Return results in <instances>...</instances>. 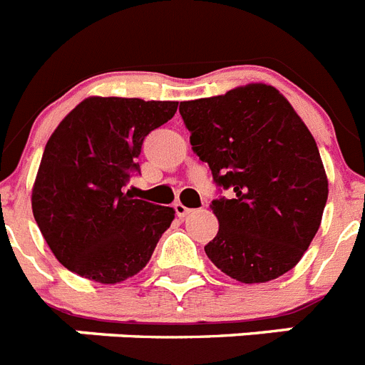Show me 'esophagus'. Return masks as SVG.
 Instances as JSON below:
<instances>
[{
  "instance_id": "esophagus-1",
  "label": "esophagus",
  "mask_w": 365,
  "mask_h": 365,
  "mask_svg": "<svg viewBox=\"0 0 365 365\" xmlns=\"http://www.w3.org/2000/svg\"><path fill=\"white\" fill-rule=\"evenodd\" d=\"M174 210H176V215L178 217H185V215H189V213H191V207H187L185 206V204H182V202H176V204H174Z\"/></svg>"
}]
</instances>
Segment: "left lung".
<instances>
[{
    "label": "left lung",
    "mask_w": 365,
    "mask_h": 365,
    "mask_svg": "<svg viewBox=\"0 0 365 365\" xmlns=\"http://www.w3.org/2000/svg\"><path fill=\"white\" fill-rule=\"evenodd\" d=\"M191 146L234 198L211 202L219 232L204 247L215 267L243 284L292 271L319 230L329 180L314 135L271 85L180 103Z\"/></svg>",
    "instance_id": "left-lung-1"
}]
</instances>
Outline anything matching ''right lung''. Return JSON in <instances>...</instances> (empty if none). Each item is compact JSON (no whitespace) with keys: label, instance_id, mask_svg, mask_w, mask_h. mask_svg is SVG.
<instances>
[{"label":"right lung","instance_id":"obj_1","mask_svg":"<svg viewBox=\"0 0 365 365\" xmlns=\"http://www.w3.org/2000/svg\"><path fill=\"white\" fill-rule=\"evenodd\" d=\"M178 102L88 96L46 143L31 192L36 225L68 271L118 284L145 269L176 211L124 192L150 131Z\"/></svg>","mask_w":365,"mask_h":365}]
</instances>
